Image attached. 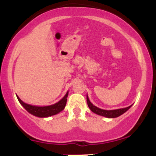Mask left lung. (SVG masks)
I'll return each instance as SVG.
<instances>
[{
	"mask_svg": "<svg viewBox=\"0 0 156 156\" xmlns=\"http://www.w3.org/2000/svg\"><path fill=\"white\" fill-rule=\"evenodd\" d=\"M87 101L89 108H90V110L92 111V112H94V114H98V115H101L103 116V117H105L108 118H115L119 117L122 114H124L125 112H126L131 107V105H130V106L127 107V108L116 109V110H103V109L98 108L95 105H93L90 102V101H89L88 95H87Z\"/></svg>",
	"mask_w": 156,
	"mask_h": 156,
	"instance_id": "left-lung-1",
	"label": "left lung"
}]
</instances>
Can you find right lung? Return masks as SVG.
<instances>
[{
    "label": "right lung",
    "mask_w": 156,
    "mask_h": 156,
    "mask_svg": "<svg viewBox=\"0 0 156 156\" xmlns=\"http://www.w3.org/2000/svg\"><path fill=\"white\" fill-rule=\"evenodd\" d=\"M68 96V92L64 95L61 101L58 103L51 105H48V106H35V105H31L29 104L25 103L19 98L18 96H17V99L21 105L24 107L28 111L30 114H33L38 117H48L51 116L55 115V114H58V113L64 110L65 107L66 103H67V98Z\"/></svg>",
    "instance_id": "obj_1"
}]
</instances>
